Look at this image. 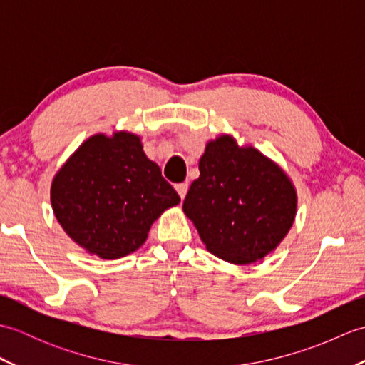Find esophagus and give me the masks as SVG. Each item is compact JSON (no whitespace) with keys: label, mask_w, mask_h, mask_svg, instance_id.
<instances>
[{"label":"esophagus","mask_w":365,"mask_h":365,"mask_svg":"<svg viewBox=\"0 0 365 365\" xmlns=\"http://www.w3.org/2000/svg\"><path fill=\"white\" fill-rule=\"evenodd\" d=\"M175 190L178 192V196H180V199H185V196H187L188 192V183H178L175 185Z\"/></svg>","instance_id":"obj_1"}]
</instances>
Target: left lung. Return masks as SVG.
I'll list each match as a JSON object with an SVG mask.
<instances>
[{
  "mask_svg": "<svg viewBox=\"0 0 365 365\" xmlns=\"http://www.w3.org/2000/svg\"><path fill=\"white\" fill-rule=\"evenodd\" d=\"M199 170L183 213L207 250L234 265L273 252L297 216L298 196L289 174L254 145H238L232 135L207 143Z\"/></svg>",
  "mask_w": 365,
  "mask_h": 365,
  "instance_id": "1",
  "label": "left lung"
}]
</instances>
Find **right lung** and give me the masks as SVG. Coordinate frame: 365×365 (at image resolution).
<instances>
[{
    "label": "right lung",
    "instance_id": "add662e5",
    "mask_svg": "<svg viewBox=\"0 0 365 365\" xmlns=\"http://www.w3.org/2000/svg\"><path fill=\"white\" fill-rule=\"evenodd\" d=\"M50 199L61 227L84 251L115 260L141 247L180 196L131 131L88 138L53 177Z\"/></svg>",
    "mask_w": 365,
    "mask_h": 365
}]
</instances>
